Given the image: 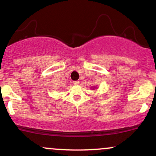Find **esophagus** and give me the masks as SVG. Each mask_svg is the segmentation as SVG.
I'll use <instances>...</instances> for the list:
<instances>
[{
  "label": "esophagus",
  "instance_id": "34e87169",
  "mask_svg": "<svg viewBox=\"0 0 156 156\" xmlns=\"http://www.w3.org/2000/svg\"><path fill=\"white\" fill-rule=\"evenodd\" d=\"M79 83H80V82L78 81V80H76V81L73 82V83H74L75 85H78V84H79Z\"/></svg>",
  "mask_w": 156,
  "mask_h": 156
}]
</instances>
